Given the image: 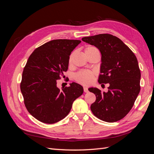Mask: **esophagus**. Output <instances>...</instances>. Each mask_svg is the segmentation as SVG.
I'll return each instance as SVG.
<instances>
[{"label": "esophagus", "mask_w": 154, "mask_h": 154, "mask_svg": "<svg viewBox=\"0 0 154 154\" xmlns=\"http://www.w3.org/2000/svg\"><path fill=\"white\" fill-rule=\"evenodd\" d=\"M83 91H84L85 92H88V88L87 87H83Z\"/></svg>", "instance_id": "1"}]
</instances>
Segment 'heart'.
Wrapping results in <instances>:
<instances>
[{"label":"heart","mask_w":154,"mask_h":154,"mask_svg":"<svg viewBox=\"0 0 154 154\" xmlns=\"http://www.w3.org/2000/svg\"><path fill=\"white\" fill-rule=\"evenodd\" d=\"M92 49H97L94 46H88L85 49V52ZM73 54H71L70 55L69 59V63H71L72 62ZM94 72L91 71H88V70H84V71H82L79 72L76 75V80L78 82L82 85H90L94 80Z\"/></svg>","instance_id":"obj_1"}]
</instances>
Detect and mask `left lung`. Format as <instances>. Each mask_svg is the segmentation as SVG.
Here are the masks:
<instances>
[{"label": "left lung", "instance_id": "8db88e82", "mask_svg": "<svg viewBox=\"0 0 154 154\" xmlns=\"http://www.w3.org/2000/svg\"><path fill=\"white\" fill-rule=\"evenodd\" d=\"M82 40L94 45L101 54L98 82L109 83L108 92L89 88L96 100L91 106L96 117L112 123L123 119L132 109L141 89V72L136 56L118 37L100 34Z\"/></svg>", "mask_w": 154, "mask_h": 154}]
</instances>
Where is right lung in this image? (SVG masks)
I'll list each match as a JSON object with an SVG mask.
<instances>
[{"label": "right lung", "mask_w": 154, "mask_h": 154, "mask_svg": "<svg viewBox=\"0 0 154 154\" xmlns=\"http://www.w3.org/2000/svg\"><path fill=\"white\" fill-rule=\"evenodd\" d=\"M81 42L57 39L36 48L22 72L20 90L27 111L40 122L53 124L68 115L73 101L83 92L82 86L70 83L60 90L57 80L68 69L69 56Z\"/></svg>", "instance_id": "right-lung-1"}]
</instances>
